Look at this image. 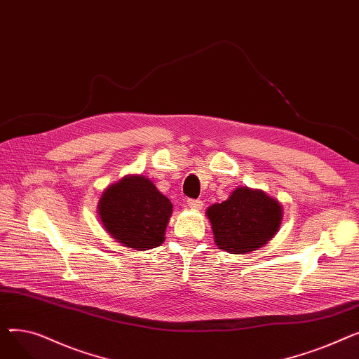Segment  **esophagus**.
Wrapping results in <instances>:
<instances>
[{"instance_id":"esophagus-1","label":"esophagus","mask_w":359,"mask_h":359,"mask_svg":"<svg viewBox=\"0 0 359 359\" xmlns=\"http://www.w3.org/2000/svg\"><path fill=\"white\" fill-rule=\"evenodd\" d=\"M186 206H187V208H189V210L198 211V210L202 208V202H201V201H196V199H189V201H187Z\"/></svg>"}]
</instances>
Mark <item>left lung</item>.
I'll return each instance as SVG.
<instances>
[{
  "label": "left lung",
  "mask_w": 359,
  "mask_h": 359,
  "mask_svg": "<svg viewBox=\"0 0 359 359\" xmlns=\"http://www.w3.org/2000/svg\"><path fill=\"white\" fill-rule=\"evenodd\" d=\"M218 249L233 255L257 250L278 233L284 206L262 189L240 186L206 210Z\"/></svg>",
  "instance_id": "obj_1"
}]
</instances>
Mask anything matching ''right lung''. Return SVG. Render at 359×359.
Returning a JSON list of instances; mask_svg holds the SVG:
<instances>
[{
  "mask_svg": "<svg viewBox=\"0 0 359 359\" xmlns=\"http://www.w3.org/2000/svg\"><path fill=\"white\" fill-rule=\"evenodd\" d=\"M172 212L173 203L142 175H126L107 186L97 205L107 234L140 252L161 246Z\"/></svg>",
  "mask_w": 359,
  "mask_h": 359,
  "instance_id": "1",
  "label": "right lung"
}]
</instances>
